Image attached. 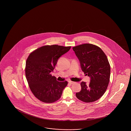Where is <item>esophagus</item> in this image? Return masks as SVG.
<instances>
[{
	"label": "esophagus",
	"instance_id": "esophagus-1",
	"mask_svg": "<svg viewBox=\"0 0 131 131\" xmlns=\"http://www.w3.org/2000/svg\"><path fill=\"white\" fill-rule=\"evenodd\" d=\"M69 83L70 84H72L74 83H75V82H74V81H69Z\"/></svg>",
	"mask_w": 131,
	"mask_h": 131
}]
</instances>
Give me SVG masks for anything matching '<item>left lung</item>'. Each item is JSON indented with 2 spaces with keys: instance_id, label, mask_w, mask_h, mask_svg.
Returning <instances> with one entry per match:
<instances>
[{
  "instance_id": "8db88e82",
  "label": "left lung",
  "mask_w": 131,
  "mask_h": 131,
  "mask_svg": "<svg viewBox=\"0 0 131 131\" xmlns=\"http://www.w3.org/2000/svg\"><path fill=\"white\" fill-rule=\"evenodd\" d=\"M73 50L80 61L82 71L91 78L88 85L81 82V90L76 93V97L85 103L93 102L106 92L110 79V64L104 52L96 45L81 44Z\"/></svg>"
}]
</instances>
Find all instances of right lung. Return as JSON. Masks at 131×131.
Returning a JSON list of instances; mask_svg holds the SVG:
<instances>
[{
    "instance_id": "right-lung-1",
    "label": "right lung",
    "mask_w": 131,
    "mask_h": 131,
    "mask_svg": "<svg viewBox=\"0 0 131 131\" xmlns=\"http://www.w3.org/2000/svg\"><path fill=\"white\" fill-rule=\"evenodd\" d=\"M71 47L46 45L31 52L25 65V76L32 93L44 103H52L59 100L67 81H56L51 75L58 59L68 52Z\"/></svg>"
}]
</instances>
